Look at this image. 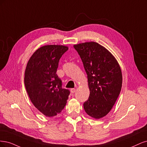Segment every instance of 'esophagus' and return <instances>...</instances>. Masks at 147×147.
<instances>
[{"label": "esophagus", "instance_id": "34e87169", "mask_svg": "<svg viewBox=\"0 0 147 147\" xmlns=\"http://www.w3.org/2000/svg\"><path fill=\"white\" fill-rule=\"evenodd\" d=\"M70 92H71L72 93H75V92H76V89H75V88H71V89H70Z\"/></svg>", "mask_w": 147, "mask_h": 147}]
</instances>
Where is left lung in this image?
Returning <instances> with one entry per match:
<instances>
[{
	"mask_svg": "<svg viewBox=\"0 0 147 147\" xmlns=\"http://www.w3.org/2000/svg\"><path fill=\"white\" fill-rule=\"evenodd\" d=\"M73 46L87 74L90 95L84 103V109L89 116L99 119L111 111L121 92L120 67L111 52L96 42H85Z\"/></svg>",
	"mask_w": 147,
	"mask_h": 147,
	"instance_id": "8db88e82",
	"label": "left lung"
}]
</instances>
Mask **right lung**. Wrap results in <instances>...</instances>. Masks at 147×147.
I'll use <instances>...</instances> for the list:
<instances>
[{
  "instance_id": "1",
  "label": "right lung",
  "mask_w": 147,
  "mask_h": 147,
  "mask_svg": "<svg viewBox=\"0 0 147 147\" xmlns=\"http://www.w3.org/2000/svg\"><path fill=\"white\" fill-rule=\"evenodd\" d=\"M68 49L63 45L43 46L35 51L26 65L27 93L34 106L46 117L59 114L67 102L69 91L61 88L56 72L60 59Z\"/></svg>"
}]
</instances>
